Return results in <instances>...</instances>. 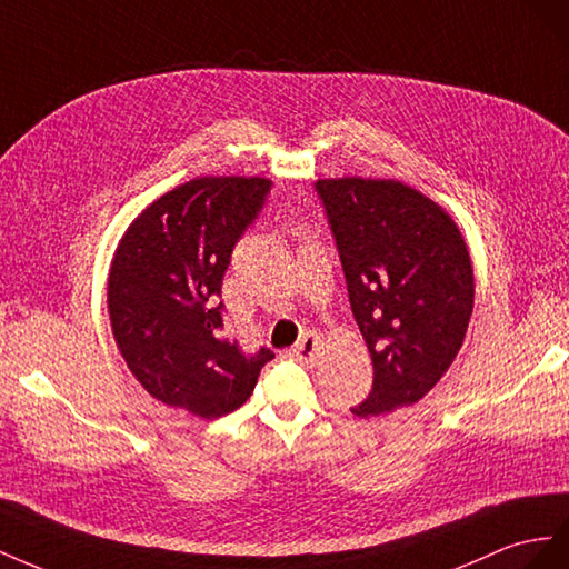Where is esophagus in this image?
<instances>
[{"instance_id":"34e87169","label":"esophagus","mask_w":569,"mask_h":569,"mask_svg":"<svg viewBox=\"0 0 569 569\" xmlns=\"http://www.w3.org/2000/svg\"><path fill=\"white\" fill-rule=\"evenodd\" d=\"M319 348H321L319 336H317L315 331H307V333L298 340V346H296L293 350H290V355H293L296 360H300L302 365H312V362L317 360Z\"/></svg>"}]
</instances>
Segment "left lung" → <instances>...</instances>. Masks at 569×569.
Returning a JSON list of instances; mask_svg holds the SVG:
<instances>
[{"instance_id": "1", "label": "left lung", "mask_w": 569, "mask_h": 569, "mask_svg": "<svg viewBox=\"0 0 569 569\" xmlns=\"http://www.w3.org/2000/svg\"><path fill=\"white\" fill-rule=\"evenodd\" d=\"M343 264L348 298L375 365L357 417L408 408L456 360L475 307L462 233L400 181L327 178L315 186Z\"/></svg>"}]
</instances>
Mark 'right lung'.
I'll list each match as a JSON object with an SVG mask.
<instances>
[{"label": "right lung", "instance_id": "add662e5", "mask_svg": "<svg viewBox=\"0 0 569 569\" xmlns=\"http://www.w3.org/2000/svg\"><path fill=\"white\" fill-rule=\"evenodd\" d=\"M271 181L194 178L128 226L109 271L113 340L144 391L169 408L219 419L246 402L269 348L246 352L226 331L223 273L262 212Z\"/></svg>", "mask_w": 569, "mask_h": 569}]
</instances>
